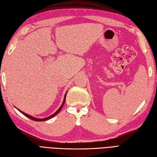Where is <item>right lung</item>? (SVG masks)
Returning a JSON list of instances; mask_svg holds the SVG:
<instances>
[{
	"instance_id": "right-lung-1",
	"label": "right lung",
	"mask_w": 157,
	"mask_h": 157,
	"mask_svg": "<svg viewBox=\"0 0 157 157\" xmlns=\"http://www.w3.org/2000/svg\"><path fill=\"white\" fill-rule=\"evenodd\" d=\"M66 94H65V97H64V99H63V103H62V105H61V106L59 108V109L58 111H57L54 114H53V115H52L51 116H50V117H47V118H35V117H32V116H30L29 115H27V114H26V113H23V111H20V109H18V111H20L23 115H24L25 116H26L27 117H28L29 118H30V119H31V120H33V121H37V122H40V121H47V120H48V119H50L51 118H52V117H55L56 115H58V114L60 112V111L61 110V109H62V107H63V105H64V103H65V99H66Z\"/></svg>"
}]
</instances>
